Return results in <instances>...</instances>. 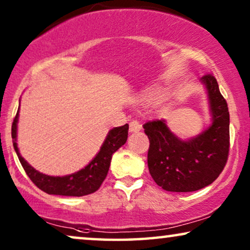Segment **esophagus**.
<instances>
[{"mask_svg":"<svg viewBox=\"0 0 250 250\" xmlns=\"http://www.w3.org/2000/svg\"><path fill=\"white\" fill-rule=\"evenodd\" d=\"M141 128L142 125L136 119H133V121L129 122V132H139Z\"/></svg>","mask_w":250,"mask_h":250,"instance_id":"obj_1","label":"esophagus"}]
</instances>
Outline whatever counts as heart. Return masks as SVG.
Returning a JSON list of instances; mask_svg holds the SVG:
<instances>
[{"label": "heart", "instance_id": "1", "mask_svg": "<svg viewBox=\"0 0 250 250\" xmlns=\"http://www.w3.org/2000/svg\"><path fill=\"white\" fill-rule=\"evenodd\" d=\"M164 97V91L160 90L158 87L150 88L145 93V99L146 102H155L160 100Z\"/></svg>", "mask_w": 250, "mask_h": 250}]
</instances>
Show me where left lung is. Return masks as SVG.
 <instances>
[{
  "label": "left lung",
  "mask_w": 250,
  "mask_h": 250,
  "mask_svg": "<svg viewBox=\"0 0 250 250\" xmlns=\"http://www.w3.org/2000/svg\"><path fill=\"white\" fill-rule=\"evenodd\" d=\"M201 81L207 86L213 124L190 141L177 139L164 119L143 124L150 146V175L164 190L191 192L209 186L224 169L230 151V114L216 78L206 74Z\"/></svg>",
  "instance_id": "obj_1"
}]
</instances>
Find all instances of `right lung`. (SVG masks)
Listing matches in <instances>:
<instances>
[{
  "mask_svg": "<svg viewBox=\"0 0 250 250\" xmlns=\"http://www.w3.org/2000/svg\"><path fill=\"white\" fill-rule=\"evenodd\" d=\"M18 112L13 118L11 136L15 140L13 146L17 156L21 163V166L32 182L44 192L49 194H59V196L82 197L93 193L101 187L105 176H107L112 153L117 151L122 146L125 145L128 135V124L119 127L112 128L105 138L100 151L88 165L80 172L67 176H49L34 169L25 159L20 156L18 146L16 143L17 138V122H18Z\"/></svg>",
  "mask_w": 250,
  "mask_h": 250,
  "instance_id": "add662e5",
  "label": "right lung"
}]
</instances>
